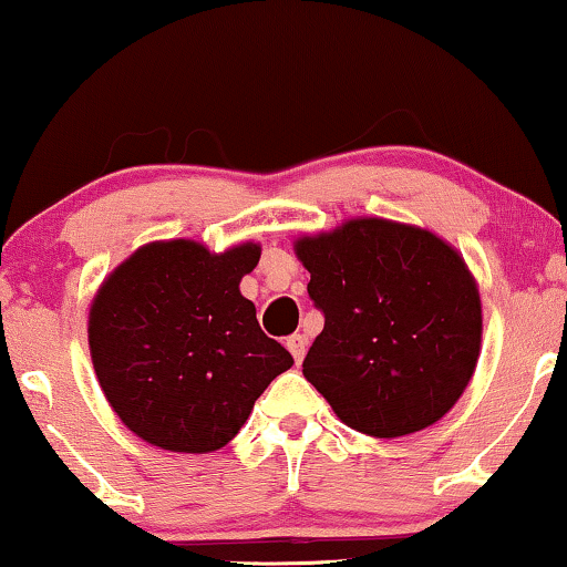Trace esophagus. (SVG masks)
Masks as SVG:
<instances>
[{
    "mask_svg": "<svg viewBox=\"0 0 567 567\" xmlns=\"http://www.w3.org/2000/svg\"><path fill=\"white\" fill-rule=\"evenodd\" d=\"M306 346H308V341H306V336L295 333V336H290V338H287V349H290V353H292V359H295V364H300V361H302V359H306Z\"/></svg>",
    "mask_w": 567,
    "mask_h": 567,
    "instance_id": "1",
    "label": "esophagus"
}]
</instances>
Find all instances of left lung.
Wrapping results in <instances>:
<instances>
[{
	"label": "left lung",
	"instance_id": "8db88e82",
	"mask_svg": "<svg viewBox=\"0 0 567 567\" xmlns=\"http://www.w3.org/2000/svg\"><path fill=\"white\" fill-rule=\"evenodd\" d=\"M326 326L302 374L346 425L402 437L458 402L481 351V300L441 236L386 218H351L295 241Z\"/></svg>",
	"mask_w": 567,
	"mask_h": 567
}]
</instances>
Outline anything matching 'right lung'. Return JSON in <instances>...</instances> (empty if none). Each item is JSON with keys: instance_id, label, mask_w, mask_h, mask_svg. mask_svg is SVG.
Segmentation results:
<instances>
[{"instance_id": "add662e5", "label": "right lung", "mask_w": 567, "mask_h": 567, "mask_svg": "<svg viewBox=\"0 0 567 567\" xmlns=\"http://www.w3.org/2000/svg\"><path fill=\"white\" fill-rule=\"evenodd\" d=\"M259 255L251 241L221 255L190 239L152 241L99 287L91 361L109 404L142 441L173 453L218 451L292 367L239 292Z\"/></svg>"}]
</instances>
